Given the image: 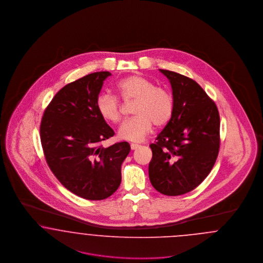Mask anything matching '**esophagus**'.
Masks as SVG:
<instances>
[{"mask_svg": "<svg viewBox=\"0 0 263 263\" xmlns=\"http://www.w3.org/2000/svg\"><path fill=\"white\" fill-rule=\"evenodd\" d=\"M138 147H139V145L137 144V143H132V144H130V148H132V150H135V149L138 148Z\"/></svg>", "mask_w": 263, "mask_h": 263, "instance_id": "esophagus-1", "label": "esophagus"}]
</instances>
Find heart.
<instances>
[{"instance_id":"heart-1","label":"heart","mask_w":263,"mask_h":263,"mask_svg":"<svg viewBox=\"0 0 263 263\" xmlns=\"http://www.w3.org/2000/svg\"><path fill=\"white\" fill-rule=\"evenodd\" d=\"M117 90L123 100L135 99L132 112L135 116L119 127V137L128 141H140L148 136L153 124L165 126L174 113V97L171 91L155 85L152 80L142 76H130L120 80ZM97 110L103 119L118 123L122 118L119 99L110 93H102L97 98Z\"/></svg>"}]
</instances>
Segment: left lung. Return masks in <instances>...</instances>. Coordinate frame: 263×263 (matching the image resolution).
Segmentation results:
<instances>
[{
  "label": "left lung",
  "instance_id": "8db88e82",
  "mask_svg": "<svg viewBox=\"0 0 263 263\" xmlns=\"http://www.w3.org/2000/svg\"><path fill=\"white\" fill-rule=\"evenodd\" d=\"M160 71L170 80L175 107L171 120L150 144L149 180L160 194L176 196L192 192L212 170L220 148V117L197 82Z\"/></svg>",
  "mask_w": 263,
  "mask_h": 263
}]
</instances>
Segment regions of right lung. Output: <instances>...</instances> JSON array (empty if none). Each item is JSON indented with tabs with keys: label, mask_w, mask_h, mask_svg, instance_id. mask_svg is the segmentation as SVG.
Instances as JSON below:
<instances>
[{
	"label": "right lung",
	"mask_w": 263,
	"mask_h": 263,
	"mask_svg": "<svg viewBox=\"0 0 263 263\" xmlns=\"http://www.w3.org/2000/svg\"><path fill=\"white\" fill-rule=\"evenodd\" d=\"M110 76L93 72L64 86L47 106L40 125L49 168L67 190L88 200H102L118 190L121 166L130 151L126 141L101 145L115 135L96 104Z\"/></svg>",
	"instance_id": "right-lung-1"
}]
</instances>
